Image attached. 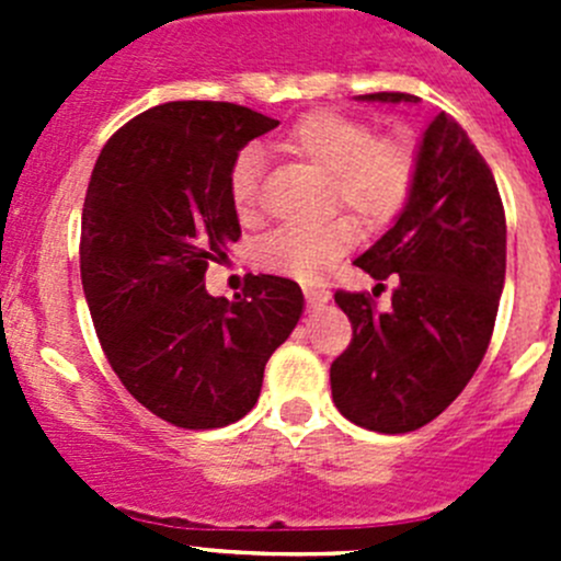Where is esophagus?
Listing matches in <instances>:
<instances>
[{
    "mask_svg": "<svg viewBox=\"0 0 561 561\" xmlns=\"http://www.w3.org/2000/svg\"><path fill=\"white\" fill-rule=\"evenodd\" d=\"M304 296H307V307L309 309H320L331 301V293L320 285H304Z\"/></svg>",
    "mask_w": 561,
    "mask_h": 561,
    "instance_id": "34e87169",
    "label": "esophagus"
}]
</instances>
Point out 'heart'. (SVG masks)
<instances>
[{"label": "heart", "instance_id": "1", "mask_svg": "<svg viewBox=\"0 0 561 561\" xmlns=\"http://www.w3.org/2000/svg\"><path fill=\"white\" fill-rule=\"evenodd\" d=\"M282 149L314 162L328 173V201L342 203L369 228L388 225L404 208L415 179V160L404 144L371 135L364 122L336 111H312L285 135ZM236 214L252 222L260 214V154L239 151L228 173ZM358 239L353 219L328 217L314 225H285L260 241L254 260L260 268L296 279H317Z\"/></svg>", "mask_w": 561, "mask_h": 561}]
</instances>
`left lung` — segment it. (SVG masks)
I'll use <instances>...</instances> for the list:
<instances>
[{
    "label": "left lung",
    "instance_id": "8db88e82",
    "mask_svg": "<svg viewBox=\"0 0 561 561\" xmlns=\"http://www.w3.org/2000/svg\"><path fill=\"white\" fill-rule=\"evenodd\" d=\"M366 103H417L415 94H360ZM505 208L491 168L448 113L423 133L412 192L393 228L355 265L386 290H336L353 342L331 364L333 404L355 426L407 434L432 423L478 371L505 285Z\"/></svg>",
    "mask_w": 561,
    "mask_h": 561
}]
</instances>
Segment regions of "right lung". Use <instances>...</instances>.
Here are the masks:
<instances>
[{
	"instance_id": "right-lung-1",
	"label": "right lung",
	"mask_w": 561,
	"mask_h": 561,
	"mask_svg": "<svg viewBox=\"0 0 561 561\" xmlns=\"http://www.w3.org/2000/svg\"><path fill=\"white\" fill-rule=\"evenodd\" d=\"M252 107L179 100L107 138L81 217V282L122 386L179 428L244 417L274 350L296 328L301 287L257 274L236 301L208 296V263L241 239L228 173L276 127Z\"/></svg>"
}]
</instances>
